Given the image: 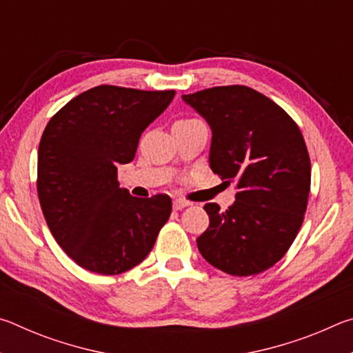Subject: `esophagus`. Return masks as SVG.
Returning a JSON list of instances; mask_svg holds the SVG:
<instances>
[{"instance_id":"obj_1","label":"esophagus","mask_w":353,"mask_h":353,"mask_svg":"<svg viewBox=\"0 0 353 353\" xmlns=\"http://www.w3.org/2000/svg\"><path fill=\"white\" fill-rule=\"evenodd\" d=\"M188 205H191L190 202L183 201V199H176L174 202H172V208H174V210H182V208L188 207Z\"/></svg>"}]
</instances>
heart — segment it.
<instances>
[{
    "mask_svg": "<svg viewBox=\"0 0 353 353\" xmlns=\"http://www.w3.org/2000/svg\"><path fill=\"white\" fill-rule=\"evenodd\" d=\"M188 121H194V118H185V119H179L177 123H188Z\"/></svg>",
    "mask_w": 353,
    "mask_h": 353,
    "instance_id": "heart-1",
    "label": "heart"
}]
</instances>
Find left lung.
<instances>
[{
  "mask_svg": "<svg viewBox=\"0 0 353 353\" xmlns=\"http://www.w3.org/2000/svg\"><path fill=\"white\" fill-rule=\"evenodd\" d=\"M183 101L212 128L210 168L235 182L225 212L204 205L210 225L196 243L225 274L255 276L288 252L307 210L312 163L301 129L288 113L246 85L213 87Z\"/></svg>",
  "mask_w": 353,
  "mask_h": 353,
  "instance_id": "left-lung-1",
  "label": "left lung"
}]
</instances>
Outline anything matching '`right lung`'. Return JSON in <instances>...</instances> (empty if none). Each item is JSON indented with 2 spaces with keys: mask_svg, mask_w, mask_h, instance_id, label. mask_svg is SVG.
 <instances>
[{
  "mask_svg": "<svg viewBox=\"0 0 353 353\" xmlns=\"http://www.w3.org/2000/svg\"><path fill=\"white\" fill-rule=\"evenodd\" d=\"M174 94L98 85L46 124L37 162L40 207L59 246L83 270L101 276L132 270L168 221L170 196L134 198L119 188L117 166L132 162L143 130Z\"/></svg>",
  "mask_w": 353,
  "mask_h": 353,
  "instance_id": "right-lung-1",
  "label": "right lung"
}]
</instances>
